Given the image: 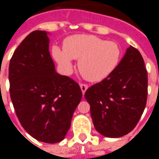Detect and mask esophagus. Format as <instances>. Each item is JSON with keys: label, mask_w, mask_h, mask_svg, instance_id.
<instances>
[{"label": "esophagus", "mask_w": 159, "mask_h": 159, "mask_svg": "<svg viewBox=\"0 0 159 159\" xmlns=\"http://www.w3.org/2000/svg\"><path fill=\"white\" fill-rule=\"evenodd\" d=\"M80 88H81V90H82V92H83V93H84L85 92H86V90L88 89V88H89V86L87 85V84H81L80 85Z\"/></svg>", "instance_id": "obj_1"}]
</instances>
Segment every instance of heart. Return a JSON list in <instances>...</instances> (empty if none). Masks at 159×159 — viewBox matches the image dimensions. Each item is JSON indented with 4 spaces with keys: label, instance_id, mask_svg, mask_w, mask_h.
<instances>
[{
    "label": "heart",
    "instance_id": "obj_1",
    "mask_svg": "<svg viewBox=\"0 0 159 159\" xmlns=\"http://www.w3.org/2000/svg\"><path fill=\"white\" fill-rule=\"evenodd\" d=\"M63 49L53 47L52 56L62 70L69 72L73 68L72 59H77L78 70L90 82H100L116 69L121 58L117 43L91 35H74L67 37Z\"/></svg>",
    "mask_w": 159,
    "mask_h": 159
}]
</instances>
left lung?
<instances>
[{"mask_svg":"<svg viewBox=\"0 0 159 159\" xmlns=\"http://www.w3.org/2000/svg\"><path fill=\"white\" fill-rule=\"evenodd\" d=\"M85 99L95 129L118 138L139 122L147 98V71L140 52L130 46L116 69L100 83L89 88Z\"/></svg>","mask_w":159,"mask_h":159,"instance_id":"obj_1","label":"left lung"}]
</instances>
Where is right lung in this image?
Listing matches in <instances>:
<instances>
[{"label": "right lung", "instance_id": "add662e5", "mask_svg": "<svg viewBox=\"0 0 159 159\" xmlns=\"http://www.w3.org/2000/svg\"><path fill=\"white\" fill-rule=\"evenodd\" d=\"M48 33L35 30L17 48L9 64L10 96L23 128L36 140L65 139L82 99L78 83L56 72Z\"/></svg>", "mask_w": 159, "mask_h": 159}]
</instances>
